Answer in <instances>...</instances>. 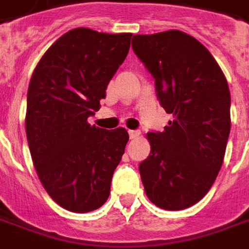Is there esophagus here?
<instances>
[{"label":"esophagus","mask_w":249,"mask_h":249,"mask_svg":"<svg viewBox=\"0 0 249 249\" xmlns=\"http://www.w3.org/2000/svg\"><path fill=\"white\" fill-rule=\"evenodd\" d=\"M140 135H142V133H140V130H129L130 139H137Z\"/></svg>","instance_id":"1"}]
</instances>
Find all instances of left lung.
<instances>
[{"mask_svg":"<svg viewBox=\"0 0 249 249\" xmlns=\"http://www.w3.org/2000/svg\"><path fill=\"white\" fill-rule=\"evenodd\" d=\"M132 48L155 79L163 132L147 133L151 152L139 166L149 201L166 210L190 208L214 183L231 132L227 78L206 47L182 31L135 35Z\"/></svg>","mask_w":249,"mask_h":249,"instance_id":"left-lung-1","label":"left lung"}]
</instances>
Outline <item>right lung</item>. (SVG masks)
I'll return each mask as SVG.
<instances>
[{"mask_svg": "<svg viewBox=\"0 0 249 249\" xmlns=\"http://www.w3.org/2000/svg\"><path fill=\"white\" fill-rule=\"evenodd\" d=\"M132 34L71 29L35 69L27 95L25 130L41 185L74 213L101 208L129 140L124 128L90 125L100 101L128 55Z\"/></svg>", "mask_w": 249, "mask_h": 249, "instance_id": "1", "label": "right lung"}]
</instances>
